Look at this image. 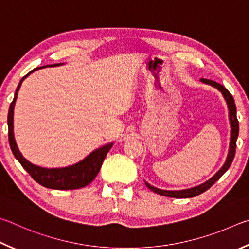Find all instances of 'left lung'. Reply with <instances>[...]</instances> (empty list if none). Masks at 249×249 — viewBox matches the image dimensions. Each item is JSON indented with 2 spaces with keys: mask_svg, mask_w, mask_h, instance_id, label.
Returning <instances> with one entry per match:
<instances>
[{
  "mask_svg": "<svg viewBox=\"0 0 249 249\" xmlns=\"http://www.w3.org/2000/svg\"><path fill=\"white\" fill-rule=\"evenodd\" d=\"M202 83H206V84L211 85L213 87H215L216 89H219L223 97L225 99L226 104H228V108H229V117H230V124H231V141H230V149H229V154L228 158H226V160L223 166L221 167V169L217 172L214 176L210 179L207 180L203 184L193 187V188L189 189H182V190H163V189H159L156 187L151 186L149 182L145 181V185L147 188H150L152 191L154 193L162 195V196H166V197H171V198H193L198 196L200 194L204 193V191L208 190L210 187L222 177V175L228 171L230 168L231 164H232L234 156H235V150H236V140L238 137V130H239V125H238V120L236 117V106H235V102L233 96L230 94V91L225 89L223 85H221L220 83H216L214 81L211 80H207V78H201Z\"/></svg>",
  "mask_w": 249,
  "mask_h": 249,
  "instance_id": "8db88e82",
  "label": "left lung"
}]
</instances>
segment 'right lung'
Instances as JSON below:
<instances>
[{"label":"right lung","instance_id":"add662e5","mask_svg":"<svg viewBox=\"0 0 249 249\" xmlns=\"http://www.w3.org/2000/svg\"><path fill=\"white\" fill-rule=\"evenodd\" d=\"M61 64L62 63L46 65V67H56V65ZM38 69L41 68L34 69L33 71H30L28 74H26V75L21 78L18 86H17L16 89L14 99H13L10 109H8V142H10L11 150L16 160H18L21 166L26 169V172L33 177V179L36 180L38 184H40L41 186L46 187V188L58 190L83 188V187L90 184V182L95 179V177L97 176L99 169L103 165L104 160L106 158L109 150L111 149L113 143H108V144L93 151L89 156H86L84 160H81V162L71 165V166L62 168H45L37 166V165H34L21 155L18 147L16 145L14 138V124H13V122H14V106L17 99V93H18L19 87L25 78L27 77L30 73H33Z\"/></svg>","mask_w":249,"mask_h":249}]
</instances>
